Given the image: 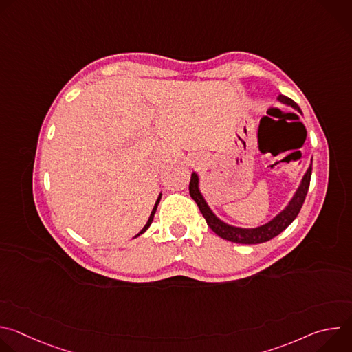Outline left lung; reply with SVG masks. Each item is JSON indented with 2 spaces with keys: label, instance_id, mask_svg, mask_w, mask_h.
Returning a JSON list of instances; mask_svg holds the SVG:
<instances>
[{
  "label": "left lung",
  "instance_id": "left-lung-1",
  "mask_svg": "<svg viewBox=\"0 0 352 352\" xmlns=\"http://www.w3.org/2000/svg\"><path fill=\"white\" fill-rule=\"evenodd\" d=\"M278 102L295 109L296 111L300 113V109L298 107V104L291 100L289 97L284 96V94H278L277 97ZM311 175H312V164L309 166L307 174L302 178V182H300L298 190L295 192L294 197L291 199V202L288 204V206L278 214L276 216L272 221L266 223L265 226H261L258 228H238V227H232L228 226L226 223H223L221 220H219L213 212L210 210V208L208 206L206 200L204 199V196L200 195L199 192V186H197V175L193 173L190 175V182H189V195L190 197L195 200L200 213L204 214V217L206 219L208 226L223 239L231 241V242H236V243H246V245H252V243H262V242H267L272 238L277 236L280 232H283L298 216L300 208H302L305 197L309 189V184H311Z\"/></svg>",
  "mask_w": 352,
  "mask_h": 352
}]
</instances>
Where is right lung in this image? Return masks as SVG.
I'll list each match as a JSON object with an SVG mask.
<instances>
[{
	"instance_id": "right-lung-1",
	"label": "right lung",
	"mask_w": 352,
	"mask_h": 352,
	"mask_svg": "<svg viewBox=\"0 0 352 352\" xmlns=\"http://www.w3.org/2000/svg\"><path fill=\"white\" fill-rule=\"evenodd\" d=\"M160 199H162V195L159 196V199H157V202H156V205H155V208H153V210H152V214H150V217H148V220H147V223H146V226L142 228V231L136 235V236H139L140 234H143L148 227H150V224H152V221H153V217H155V213H156V209H157V205H159V202H160Z\"/></svg>"
}]
</instances>
